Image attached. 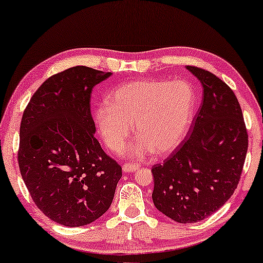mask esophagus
I'll use <instances>...</instances> for the list:
<instances>
[{
    "label": "esophagus",
    "instance_id": "obj_1",
    "mask_svg": "<svg viewBox=\"0 0 263 263\" xmlns=\"http://www.w3.org/2000/svg\"><path fill=\"white\" fill-rule=\"evenodd\" d=\"M139 164H132V163H126V164H123L122 166V170L124 172H133V171H136L139 169Z\"/></svg>",
    "mask_w": 263,
    "mask_h": 263
}]
</instances>
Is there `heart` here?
I'll use <instances>...</instances> for the list:
<instances>
[{
  "label": "heart",
  "instance_id": "heart-1",
  "mask_svg": "<svg viewBox=\"0 0 263 263\" xmlns=\"http://www.w3.org/2000/svg\"><path fill=\"white\" fill-rule=\"evenodd\" d=\"M196 106V92L186 80H141L118 87L109 96V105L96 109V121L106 144L119 149L134 123L139 142L126 154L143 156L167 154L186 135Z\"/></svg>",
  "mask_w": 263,
  "mask_h": 263
}]
</instances>
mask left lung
<instances>
[{
  "mask_svg": "<svg viewBox=\"0 0 263 263\" xmlns=\"http://www.w3.org/2000/svg\"><path fill=\"white\" fill-rule=\"evenodd\" d=\"M186 68L203 85V102L182 143L152 167L155 206L182 223L204 220L230 199L248 149L242 110L230 86L204 68Z\"/></svg>",
  "mask_w": 263,
  "mask_h": 263,
  "instance_id": "left-lung-1",
  "label": "left lung"
}]
</instances>
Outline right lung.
Wrapping results in <instances>:
<instances>
[{"instance_id":"add662e5","label":"right lung","mask_w":263,"mask_h":263,"mask_svg":"<svg viewBox=\"0 0 263 263\" xmlns=\"http://www.w3.org/2000/svg\"><path fill=\"white\" fill-rule=\"evenodd\" d=\"M111 76L74 66L46 79L25 107L18 165L30 196L51 220L78 227L100 218L113 201L122 167L94 136L91 93Z\"/></svg>"}]
</instances>
